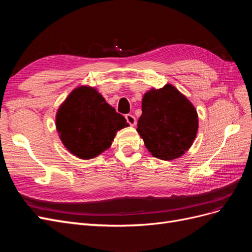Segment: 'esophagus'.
<instances>
[{"label":"esophagus","instance_id":"34e87169","mask_svg":"<svg viewBox=\"0 0 252 252\" xmlns=\"http://www.w3.org/2000/svg\"><path fill=\"white\" fill-rule=\"evenodd\" d=\"M125 118H126V121L128 122V124H129V125L134 126V125L136 124L135 118H134V116H132V114H126Z\"/></svg>","mask_w":252,"mask_h":252}]
</instances>
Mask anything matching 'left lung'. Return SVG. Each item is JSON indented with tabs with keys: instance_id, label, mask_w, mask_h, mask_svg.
Instances as JSON below:
<instances>
[{
	"instance_id": "obj_1",
	"label": "left lung",
	"mask_w": 252,
	"mask_h": 252,
	"mask_svg": "<svg viewBox=\"0 0 252 252\" xmlns=\"http://www.w3.org/2000/svg\"><path fill=\"white\" fill-rule=\"evenodd\" d=\"M197 129L194 106L171 84L143 95L136 131L152 157L163 161L182 157L191 147Z\"/></svg>"
}]
</instances>
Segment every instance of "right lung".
I'll use <instances>...</instances> for the list:
<instances>
[{"label": "right lung", "instance_id": "obj_1", "mask_svg": "<svg viewBox=\"0 0 252 252\" xmlns=\"http://www.w3.org/2000/svg\"><path fill=\"white\" fill-rule=\"evenodd\" d=\"M129 124L87 85L74 88L60 105L56 128L65 148L82 159H90L108 149L117 132Z\"/></svg>", "mask_w": 252, "mask_h": 252}]
</instances>
